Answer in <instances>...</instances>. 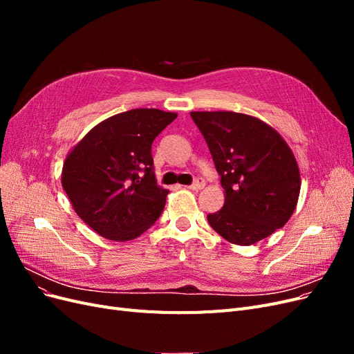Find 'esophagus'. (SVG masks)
Segmentation results:
<instances>
[{
  "mask_svg": "<svg viewBox=\"0 0 354 354\" xmlns=\"http://www.w3.org/2000/svg\"><path fill=\"white\" fill-rule=\"evenodd\" d=\"M203 186H205V181H203L202 178H198L194 185L187 186V189H190V190H201V189H203Z\"/></svg>",
  "mask_w": 354,
  "mask_h": 354,
  "instance_id": "1",
  "label": "esophagus"
}]
</instances>
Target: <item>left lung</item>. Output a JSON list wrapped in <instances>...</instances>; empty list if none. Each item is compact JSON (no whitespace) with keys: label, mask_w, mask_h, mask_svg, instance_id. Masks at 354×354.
<instances>
[{"label":"left lung","mask_w":354,"mask_h":354,"mask_svg":"<svg viewBox=\"0 0 354 354\" xmlns=\"http://www.w3.org/2000/svg\"><path fill=\"white\" fill-rule=\"evenodd\" d=\"M221 177L224 205L209 226L234 245H252L285 226L301 177L291 147L259 118L230 111L190 112Z\"/></svg>","instance_id":"obj_1"}]
</instances>
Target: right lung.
Returning <instances> with one entry per match:
<instances>
[{
	"instance_id": "add662e5",
	"label": "right lung",
	"mask_w": 354,
	"mask_h": 354,
	"mask_svg": "<svg viewBox=\"0 0 354 354\" xmlns=\"http://www.w3.org/2000/svg\"><path fill=\"white\" fill-rule=\"evenodd\" d=\"M176 118L159 109L113 115L66 155L62 186L78 217L100 236L131 241L159 218L168 190L156 185L151 149Z\"/></svg>"
}]
</instances>
